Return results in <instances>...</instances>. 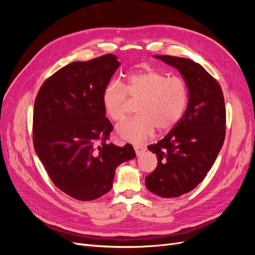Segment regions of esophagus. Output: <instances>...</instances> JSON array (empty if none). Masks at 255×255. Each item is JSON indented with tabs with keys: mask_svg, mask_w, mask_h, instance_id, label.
<instances>
[{
	"mask_svg": "<svg viewBox=\"0 0 255 255\" xmlns=\"http://www.w3.org/2000/svg\"><path fill=\"white\" fill-rule=\"evenodd\" d=\"M134 150H135L137 155H140V154H141L142 152L145 151V146L139 145V144H135V145H134Z\"/></svg>",
	"mask_w": 255,
	"mask_h": 255,
	"instance_id": "1",
	"label": "esophagus"
}]
</instances>
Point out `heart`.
<instances>
[{
    "label": "heart",
    "mask_w": 255,
    "mask_h": 255,
    "mask_svg": "<svg viewBox=\"0 0 255 255\" xmlns=\"http://www.w3.org/2000/svg\"><path fill=\"white\" fill-rule=\"evenodd\" d=\"M188 98L187 84L180 76L146 69L128 75L125 86L117 81L110 82L103 90L102 104L107 116L119 123L127 118L129 102H138V116L122 123L117 133L122 139L140 143L156 128L161 132L174 128L186 110Z\"/></svg>",
    "instance_id": "1"
}]
</instances>
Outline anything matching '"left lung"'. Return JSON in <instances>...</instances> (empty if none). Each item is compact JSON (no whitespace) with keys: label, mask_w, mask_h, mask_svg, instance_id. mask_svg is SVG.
Wrapping results in <instances>:
<instances>
[{"label":"left lung","mask_w":255,"mask_h":255,"mask_svg":"<svg viewBox=\"0 0 255 255\" xmlns=\"http://www.w3.org/2000/svg\"><path fill=\"white\" fill-rule=\"evenodd\" d=\"M176 68L186 82L187 109L177 125L148 149L157 156L145 186L163 198L180 197L201 183L220 152L226 136V107L220 85L194 60L154 55Z\"/></svg>","instance_id":"left-lung-1"}]
</instances>
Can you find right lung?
Returning <instances> with one entry per match:
<instances>
[{"mask_svg": "<svg viewBox=\"0 0 255 255\" xmlns=\"http://www.w3.org/2000/svg\"><path fill=\"white\" fill-rule=\"evenodd\" d=\"M119 66L113 54L74 61L50 76L35 100L37 155L55 186L81 201L109 192L116 168L136 156L132 144L106 142L113 126L102 94Z\"/></svg>", "mask_w": 255, "mask_h": 255, "instance_id": "add662e5", "label": "right lung"}]
</instances>
